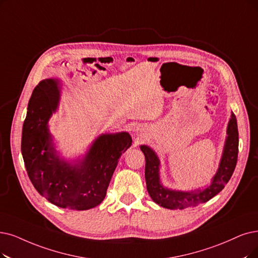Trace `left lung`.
Wrapping results in <instances>:
<instances>
[{
	"label": "left lung",
	"mask_w": 258,
	"mask_h": 258,
	"mask_svg": "<svg viewBox=\"0 0 258 258\" xmlns=\"http://www.w3.org/2000/svg\"><path fill=\"white\" fill-rule=\"evenodd\" d=\"M226 140L217 172L207 188L191 191L172 190L164 187L160 181V160L150 147L142 145L145 156V179L151 199L161 207L169 210H184L204 203L220 192L229 182L236 167L238 157V128L237 119L232 112L226 129Z\"/></svg>",
	"instance_id": "8db88e82"
}]
</instances>
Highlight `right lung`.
Returning a JSON list of instances; mask_svg holds the SVG:
<instances>
[{
  "label": "right lung",
  "mask_w": 258,
  "mask_h": 258,
  "mask_svg": "<svg viewBox=\"0 0 258 258\" xmlns=\"http://www.w3.org/2000/svg\"><path fill=\"white\" fill-rule=\"evenodd\" d=\"M60 100L59 81L44 79L34 89L23 123L21 151L37 191L59 208L85 211L105 199L118 159L132 144L128 132L101 135L86 157L75 164L60 159L48 130V119Z\"/></svg>",
  "instance_id": "add662e5"
}]
</instances>
